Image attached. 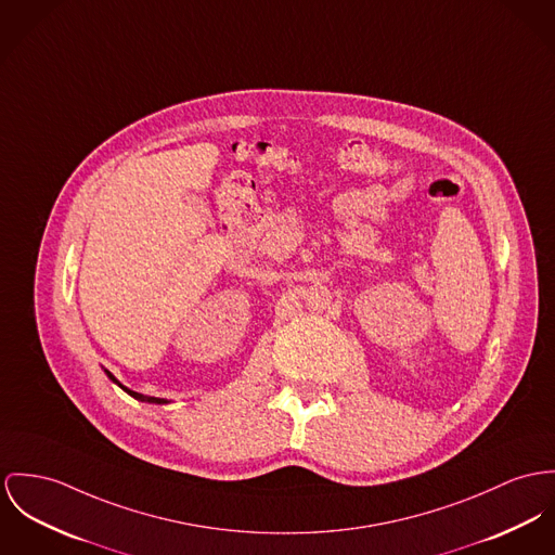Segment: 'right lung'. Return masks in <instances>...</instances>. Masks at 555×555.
<instances>
[{"mask_svg": "<svg viewBox=\"0 0 555 555\" xmlns=\"http://www.w3.org/2000/svg\"><path fill=\"white\" fill-rule=\"evenodd\" d=\"M107 376L114 380V383L118 384V386H122V384L118 383L109 372H107ZM125 390H127L128 395L130 397H134V399H139V401H147V403H167L165 399H160V397H145V395H141V392H134V390H130V388H127V386H122Z\"/></svg>", "mask_w": 555, "mask_h": 555, "instance_id": "1", "label": "right lung"}]
</instances>
